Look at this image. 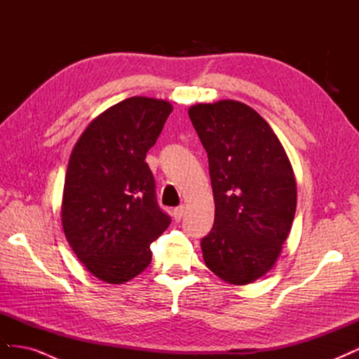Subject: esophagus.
Masks as SVG:
<instances>
[{"mask_svg":"<svg viewBox=\"0 0 359 359\" xmlns=\"http://www.w3.org/2000/svg\"><path fill=\"white\" fill-rule=\"evenodd\" d=\"M184 211H186V208H184L182 205H181V206H178V208L173 210V217H175V220H177V222H180V220L182 219Z\"/></svg>","mask_w":359,"mask_h":359,"instance_id":"1","label":"esophagus"}]
</instances>
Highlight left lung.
Instances as JSON below:
<instances>
[{
	"instance_id": "obj_1",
	"label": "left lung",
	"mask_w": 359,
	"mask_h": 359,
	"mask_svg": "<svg viewBox=\"0 0 359 359\" xmlns=\"http://www.w3.org/2000/svg\"><path fill=\"white\" fill-rule=\"evenodd\" d=\"M189 116L208 154L214 226L203 260L231 285H248L274 266L297 210V181L273 128L235 100L199 103Z\"/></svg>"
}]
</instances>
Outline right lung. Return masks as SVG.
Instances as JSON below:
<instances>
[{
	"label": "right lung",
	"instance_id": "add662e5",
	"mask_svg": "<svg viewBox=\"0 0 359 359\" xmlns=\"http://www.w3.org/2000/svg\"><path fill=\"white\" fill-rule=\"evenodd\" d=\"M170 112L166 100L130 97L93 119L72 151L62 229L74 255L104 283L142 273L151 243L170 224L145 161Z\"/></svg>",
	"mask_w": 359,
	"mask_h": 359
}]
</instances>
